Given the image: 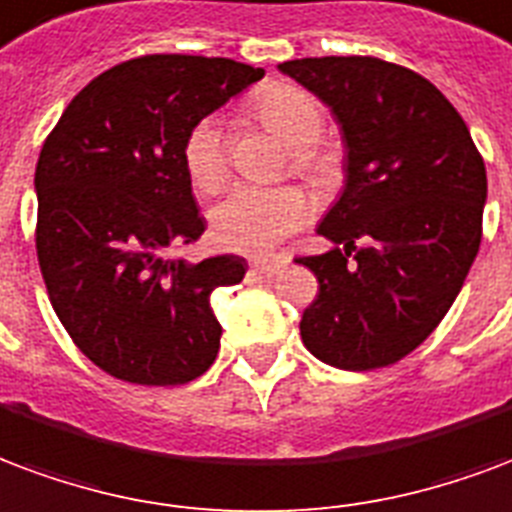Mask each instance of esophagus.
Masks as SVG:
<instances>
[{
  "label": "esophagus",
  "mask_w": 512,
  "mask_h": 512,
  "mask_svg": "<svg viewBox=\"0 0 512 512\" xmlns=\"http://www.w3.org/2000/svg\"><path fill=\"white\" fill-rule=\"evenodd\" d=\"M282 266H285L282 260H260V257L252 260V268H255L257 274H263V276H274L276 271H282Z\"/></svg>",
  "instance_id": "obj_1"
}]
</instances>
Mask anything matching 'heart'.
<instances>
[{
    "mask_svg": "<svg viewBox=\"0 0 512 512\" xmlns=\"http://www.w3.org/2000/svg\"><path fill=\"white\" fill-rule=\"evenodd\" d=\"M255 111L268 130L298 149L304 165H320L309 146L323 135L325 113L312 94L290 83H271L257 94ZM184 165L189 179L203 192H214L225 184L227 143L217 119L206 116L189 130L184 140ZM306 214L309 206L298 189L241 184L214 206L211 227L225 249L263 255L304 225Z\"/></svg>",
    "mask_w": 512,
    "mask_h": 512,
    "instance_id": "1",
    "label": "heart"
}]
</instances>
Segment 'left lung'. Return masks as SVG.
<instances>
[{
	"mask_svg": "<svg viewBox=\"0 0 512 512\" xmlns=\"http://www.w3.org/2000/svg\"><path fill=\"white\" fill-rule=\"evenodd\" d=\"M279 73L323 102L344 143L342 195L317 225L331 249L298 257L320 282L301 339L347 372L396 363L448 314L478 255L483 157L445 94L407 67L323 56Z\"/></svg>",
	"mask_w": 512,
	"mask_h": 512,
	"instance_id": "8db88e82",
	"label": "left lung"
}]
</instances>
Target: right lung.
<instances>
[{"mask_svg":"<svg viewBox=\"0 0 512 512\" xmlns=\"http://www.w3.org/2000/svg\"><path fill=\"white\" fill-rule=\"evenodd\" d=\"M263 67L160 54L116 64L75 94L34 170L37 260L56 317L102 372L181 385L219 352L211 293L246 260L168 257L206 230L184 165L189 130Z\"/></svg>","mask_w":512,"mask_h":512,"instance_id":"obj_1","label":"right lung"}]
</instances>
